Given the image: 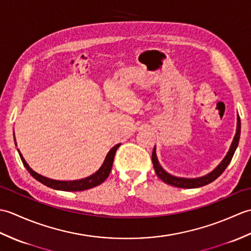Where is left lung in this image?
<instances>
[{
	"mask_svg": "<svg viewBox=\"0 0 251 251\" xmlns=\"http://www.w3.org/2000/svg\"><path fill=\"white\" fill-rule=\"evenodd\" d=\"M239 136H241V120H239V116L237 115V126H236V134L234 136V139L232 141V145L230 147V150H228L226 157L222 159V162L218 165V166L206 176H202L200 178H193V179H188V178H179L175 177V176L170 175L165 172L163 167L159 165L158 159L156 157V151L155 147L153 149L152 152V163L154 169H155V173L159 179H162L165 183L177 186V188H182V189H194V188H201V186H204L206 184L211 183L212 181H215L219 176L225 172L227 165L230 164L231 159L234 155V153L236 151V148L239 142Z\"/></svg>",
	"mask_w": 251,
	"mask_h": 251,
	"instance_id": "8db88e82",
	"label": "left lung"
}]
</instances>
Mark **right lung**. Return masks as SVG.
<instances>
[{
    "instance_id": "obj_1",
    "label": "right lung",
    "mask_w": 251,
    "mask_h": 251,
    "mask_svg": "<svg viewBox=\"0 0 251 251\" xmlns=\"http://www.w3.org/2000/svg\"><path fill=\"white\" fill-rule=\"evenodd\" d=\"M120 146H121V143H119V145H116L111 149L109 153L106 154L102 166H101L99 168V170H97V172H96L94 175L89 176V177H87V178H84L81 180H74V181L52 180L50 178H46L42 175H39L37 173H35L34 170H32L30 168L29 165L26 164V162L25 161L24 156L21 155V153L19 151L18 152H19L21 161H23V163L25 165V167L26 168V170H28V172L31 174V176L34 179H36L37 181H40L41 183H43L44 185L49 186V188H51V189L60 190V191H68V192H75V191H84V190L95 188V186H97V185L102 183L103 181L109 177L111 169H112V165H113L115 152L117 149H119Z\"/></svg>"
}]
</instances>
